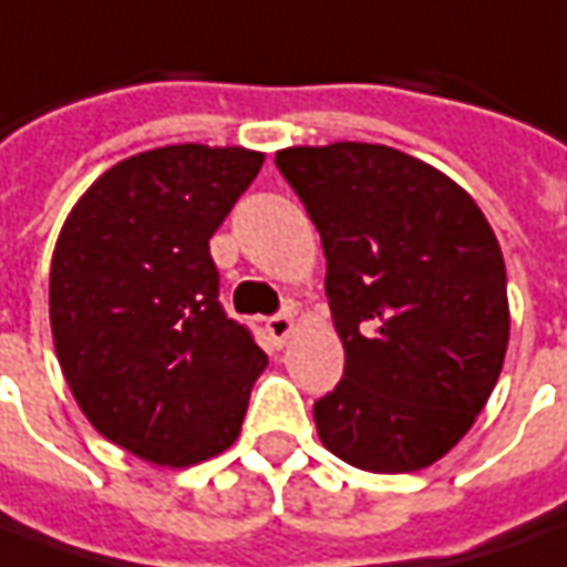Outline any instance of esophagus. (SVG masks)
Segmentation results:
<instances>
[{
  "instance_id": "obj_1",
  "label": "esophagus",
  "mask_w": 567,
  "mask_h": 567,
  "mask_svg": "<svg viewBox=\"0 0 567 567\" xmlns=\"http://www.w3.org/2000/svg\"><path fill=\"white\" fill-rule=\"evenodd\" d=\"M267 332H269V338H272V341H276V344L282 348L285 341L291 338V332H295V319H291V316H288V313L269 316V319H267Z\"/></svg>"
}]
</instances>
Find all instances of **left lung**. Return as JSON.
Wrapping results in <instances>:
<instances>
[{"label":"left lung","mask_w":567,"mask_h":567,"mask_svg":"<svg viewBox=\"0 0 567 567\" xmlns=\"http://www.w3.org/2000/svg\"><path fill=\"white\" fill-rule=\"evenodd\" d=\"M313 219L344 379L313 403L319 441L363 472H419L460 444L506 344V264L491 223L410 154L334 142L276 154Z\"/></svg>","instance_id":"obj_1"}]
</instances>
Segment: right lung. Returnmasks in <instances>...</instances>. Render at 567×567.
Listing matches in <instances>:
<instances>
[{"label":"right lung","instance_id":"1","mask_svg":"<svg viewBox=\"0 0 567 567\" xmlns=\"http://www.w3.org/2000/svg\"><path fill=\"white\" fill-rule=\"evenodd\" d=\"M248 148L167 145L102 173L58 235L49 319L99 434L154 465H195L241 431L267 353L219 303L210 235L260 173Z\"/></svg>","mask_w":567,"mask_h":567}]
</instances>
